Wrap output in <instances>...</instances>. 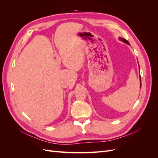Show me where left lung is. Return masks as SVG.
I'll list each match as a JSON object with an SVG mask.
<instances>
[{"mask_svg": "<svg viewBox=\"0 0 158 158\" xmlns=\"http://www.w3.org/2000/svg\"><path fill=\"white\" fill-rule=\"evenodd\" d=\"M120 40H121V41H123V42L126 43V44H128V45H130V44H129V42H128L127 40H125V39H123V38H120Z\"/></svg>", "mask_w": 158, "mask_h": 158, "instance_id": "left-lung-1", "label": "left lung"}]
</instances>
